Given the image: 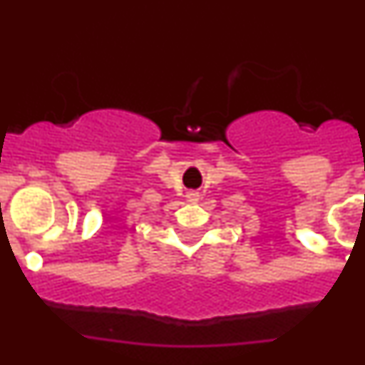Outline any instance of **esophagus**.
Wrapping results in <instances>:
<instances>
[{"mask_svg":"<svg viewBox=\"0 0 365 365\" xmlns=\"http://www.w3.org/2000/svg\"><path fill=\"white\" fill-rule=\"evenodd\" d=\"M188 197H192V199H195V197H197V193H188Z\"/></svg>","mask_w":365,"mask_h":365,"instance_id":"esophagus-1","label":"esophagus"}]
</instances>
